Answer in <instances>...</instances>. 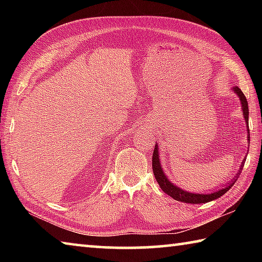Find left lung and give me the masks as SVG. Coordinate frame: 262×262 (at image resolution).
<instances>
[{"label":"left lung","instance_id":"obj_1","mask_svg":"<svg viewBox=\"0 0 262 262\" xmlns=\"http://www.w3.org/2000/svg\"><path fill=\"white\" fill-rule=\"evenodd\" d=\"M233 92L239 97V100H241V104H242V110H243V115L244 118H245V122H246V126H248V103H247V99L246 97L244 96V94L242 92L241 89L238 86H234L233 88ZM250 133V130H248ZM250 137V135H248ZM246 159H244V162L242 163V166H241V170H239L238 173L236 174V177L230 181L228 185H225L223 188H221L219 190H216V192H212V193H189L187 190H184L183 188H179L177 185H173L171 183L170 180L167 179L166 174L164 173L162 165H161V161H159V156H158V144L155 145V150H154V154H152V171H154V176L155 178H156L157 183L159 185V187L162 188V190L164 193H166L167 195H170L171 198H173L174 200L177 201H180V202H185V203H193V205H196V203H206V202H209L212 200H216V199L221 198L222 195L225 194L228 192V190L232 187L236 183L237 178L241 174V172L243 170V166H244V163H245Z\"/></svg>","mask_w":262,"mask_h":262}]
</instances>
